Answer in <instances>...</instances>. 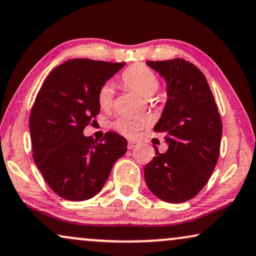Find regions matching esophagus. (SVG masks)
I'll use <instances>...</instances> for the list:
<instances>
[{
    "mask_svg": "<svg viewBox=\"0 0 256 256\" xmlns=\"http://www.w3.org/2000/svg\"><path fill=\"white\" fill-rule=\"evenodd\" d=\"M138 145V142H134V140H128V150H132V148H136Z\"/></svg>",
    "mask_w": 256,
    "mask_h": 256,
    "instance_id": "34e87169",
    "label": "esophagus"
}]
</instances>
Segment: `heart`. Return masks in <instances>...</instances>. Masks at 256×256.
<instances>
[{"mask_svg":"<svg viewBox=\"0 0 256 256\" xmlns=\"http://www.w3.org/2000/svg\"><path fill=\"white\" fill-rule=\"evenodd\" d=\"M124 86L136 90L143 96H151L160 88V79L157 74L145 64H132L128 67L120 76ZM96 102L102 110H110L113 104V90L108 84L100 87L96 94ZM144 119L122 116L113 122V128L126 137H134L142 128H145Z\"/></svg>","mask_w":256,"mask_h":256,"instance_id":"heart-1","label":"heart"}]
</instances>
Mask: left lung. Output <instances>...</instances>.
Instances as JSON below:
<instances>
[{
  "label": "left lung",
  "instance_id": "1",
  "mask_svg": "<svg viewBox=\"0 0 256 256\" xmlns=\"http://www.w3.org/2000/svg\"><path fill=\"white\" fill-rule=\"evenodd\" d=\"M168 82V100L154 132L166 134V152L144 169L148 189L169 203L192 200L208 182L220 154L222 120L204 74L183 59L146 61Z\"/></svg>",
  "mask_w": 256,
  "mask_h": 256
}]
</instances>
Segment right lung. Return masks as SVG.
I'll list each match as a JSON object with an SVG mask.
<instances>
[{
    "label": "right lung",
    "mask_w": 256,
    "mask_h": 256,
    "mask_svg": "<svg viewBox=\"0 0 256 256\" xmlns=\"http://www.w3.org/2000/svg\"><path fill=\"white\" fill-rule=\"evenodd\" d=\"M124 62L73 59L59 64L38 90L29 117L33 158L48 186L68 200H86L102 189L128 142L106 132L100 142L84 130L100 111L98 90Z\"/></svg>",
    "instance_id": "1"
}]
</instances>
